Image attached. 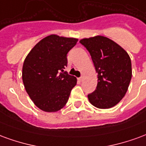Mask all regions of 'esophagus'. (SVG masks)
Here are the masks:
<instances>
[{
	"mask_svg": "<svg viewBox=\"0 0 146 146\" xmlns=\"http://www.w3.org/2000/svg\"><path fill=\"white\" fill-rule=\"evenodd\" d=\"M78 80H79V81H82L83 76H80V77H79V78H78Z\"/></svg>",
	"mask_w": 146,
	"mask_h": 146,
	"instance_id": "34e87169",
	"label": "esophagus"
}]
</instances>
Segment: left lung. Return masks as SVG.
<instances>
[{
    "mask_svg": "<svg viewBox=\"0 0 146 146\" xmlns=\"http://www.w3.org/2000/svg\"><path fill=\"white\" fill-rule=\"evenodd\" d=\"M89 51L98 73L95 91L88 95L89 102L99 109H110L122 99L132 76L131 62L127 51L102 36L80 40Z\"/></svg>",
    "mask_w": 146,
    "mask_h": 146,
    "instance_id": "obj_1",
    "label": "left lung"
}]
</instances>
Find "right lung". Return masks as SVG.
Instances as JSON below:
<instances>
[{"mask_svg":"<svg viewBox=\"0 0 146 146\" xmlns=\"http://www.w3.org/2000/svg\"><path fill=\"white\" fill-rule=\"evenodd\" d=\"M77 39L50 35L42 39L24 61L23 81L36 106L45 112H56L66 104L76 84L75 76L68 74L67 53Z\"/></svg>","mask_w":146,"mask_h":146,"instance_id":"add662e5","label":"right lung"}]
</instances>
